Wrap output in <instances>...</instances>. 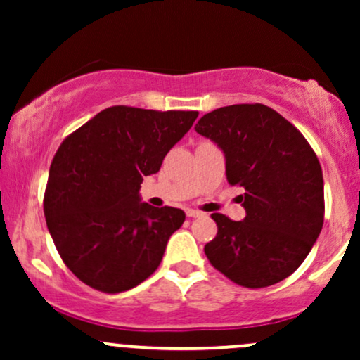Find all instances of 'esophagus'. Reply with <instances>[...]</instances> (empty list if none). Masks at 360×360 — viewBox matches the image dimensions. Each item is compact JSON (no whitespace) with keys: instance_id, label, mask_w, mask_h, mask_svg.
I'll return each mask as SVG.
<instances>
[{"instance_id":"esophagus-1","label":"esophagus","mask_w":360,"mask_h":360,"mask_svg":"<svg viewBox=\"0 0 360 360\" xmlns=\"http://www.w3.org/2000/svg\"><path fill=\"white\" fill-rule=\"evenodd\" d=\"M186 214H188L189 218H200V217H203V213L198 212V210H191V208L186 210Z\"/></svg>"}]
</instances>
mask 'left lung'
<instances>
[{"label": "left lung", "instance_id": "left-lung-1", "mask_svg": "<svg viewBox=\"0 0 360 360\" xmlns=\"http://www.w3.org/2000/svg\"><path fill=\"white\" fill-rule=\"evenodd\" d=\"M194 130L225 154L226 181L242 186L243 221L213 213L218 233L205 245L212 266L243 288H266L301 266L323 226V174L307 139L278 111L223 106Z\"/></svg>", "mask_w": 360, "mask_h": 360}]
</instances>
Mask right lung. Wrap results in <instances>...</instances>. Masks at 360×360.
<instances>
[{"label":"right lung","mask_w":360,"mask_h":360,"mask_svg":"<svg viewBox=\"0 0 360 360\" xmlns=\"http://www.w3.org/2000/svg\"><path fill=\"white\" fill-rule=\"evenodd\" d=\"M198 111L111 106L69 135L53 155L44 196L47 229L65 266L98 291H127L154 274L183 210L140 201Z\"/></svg>","instance_id":"add662e5"}]
</instances>
